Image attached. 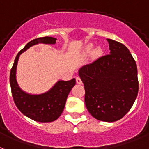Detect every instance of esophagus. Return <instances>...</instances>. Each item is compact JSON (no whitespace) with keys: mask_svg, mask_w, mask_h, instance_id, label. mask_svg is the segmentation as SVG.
Instances as JSON below:
<instances>
[{"mask_svg":"<svg viewBox=\"0 0 149 149\" xmlns=\"http://www.w3.org/2000/svg\"><path fill=\"white\" fill-rule=\"evenodd\" d=\"M76 81H77V84H82V79H81V78L79 77H77V78H76Z\"/></svg>","mask_w":149,"mask_h":149,"instance_id":"obj_1","label":"esophagus"}]
</instances>
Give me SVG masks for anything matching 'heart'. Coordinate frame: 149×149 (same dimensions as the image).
I'll list each match as a JSON object with an SVG mask.
<instances>
[{
	"instance_id": "obj_1",
	"label": "heart",
	"mask_w": 149,
	"mask_h": 149,
	"mask_svg": "<svg viewBox=\"0 0 149 149\" xmlns=\"http://www.w3.org/2000/svg\"><path fill=\"white\" fill-rule=\"evenodd\" d=\"M91 48H92V45H88V47H87V51H90L91 50ZM95 52L96 53H99L100 52V49L99 48H97V49L95 50Z\"/></svg>"
}]
</instances>
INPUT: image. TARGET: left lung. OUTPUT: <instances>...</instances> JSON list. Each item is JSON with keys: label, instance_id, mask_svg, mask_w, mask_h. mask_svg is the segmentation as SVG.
Returning a JSON list of instances; mask_svg holds the SVG:
<instances>
[{"label": "left lung", "instance_id": "left-lung-1", "mask_svg": "<svg viewBox=\"0 0 149 149\" xmlns=\"http://www.w3.org/2000/svg\"><path fill=\"white\" fill-rule=\"evenodd\" d=\"M109 54L98 57L79 70L84 84L85 104L98 120L114 122L127 114L139 91L137 67L123 44L112 39Z\"/></svg>", "mask_w": 149, "mask_h": 149}]
</instances>
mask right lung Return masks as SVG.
Here are the masks:
<instances>
[{"label":"right lung","mask_w":149,"mask_h":149,"mask_svg":"<svg viewBox=\"0 0 149 149\" xmlns=\"http://www.w3.org/2000/svg\"><path fill=\"white\" fill-rule=\"evenodd\" d=\"M56 40L55 38L46 36L33 39L26 44V45L17 54L10 74L11 92L17 108L29 118L41 123L52 122L61 116L67 96L76 84V79L58 81L53 88L46 93L32 95L22 92L19 88L16 80V70L19 57L22 52L38 43L55 44Z\"/></svg>","instance_id":"obj_1"}]
</instances>
